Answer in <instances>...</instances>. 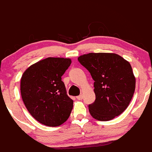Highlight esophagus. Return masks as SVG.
<instances>
[{
    "instance_id": "1",
    "label": "esophagus",
    "mask_w": 152,
    "mask_h": 152,
    "mask_svg": "<svg viewBox=\"0 0 152 152\" xmlns=\"http://www.w3.org/2000/svg\"><path fill=\"white\" fill-rule=\"evenodd\" d=\"M82 98H83L82 95H79V96H76V99H79V100L82 99Z\"/></svg>"
}]
</instances>
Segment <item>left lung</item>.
<instances>
[{"instance_id": "obj_1", "label": "left lung", "mask_w": 152, "mask_h": 152, "mask_svg": "<svg viewBox=\"0 0 152 152\" xmlns=\"http://www.w3.org/2000/svg\"><path fill=\"white\" fill-rule=\"evenodd\" d=\"M94 81L96 99L88 105L91 115L108 121L129 106L135 91V77L130 63L115 53H91L78 58Z\"/></svg>"}]
</instances>
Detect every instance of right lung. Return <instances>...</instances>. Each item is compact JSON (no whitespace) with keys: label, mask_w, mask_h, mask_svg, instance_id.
<instances>
[{"label":"right lung","mask_w":152,"mask_h":152,"mask_svg":"<svg viewBox=\"0 0 152 152\" xmlns=\"http://www.w3.org/2000/svg\"><path fill=\"white\" fill-rule=\"evenodd\" d=\"M70 58H47L28 67L20 79V94L26 109L39 123L58 126L67 121L73 99L67 95L61 76Z\"/></svg>","instance_id":"add662e5"}]
</instances>
